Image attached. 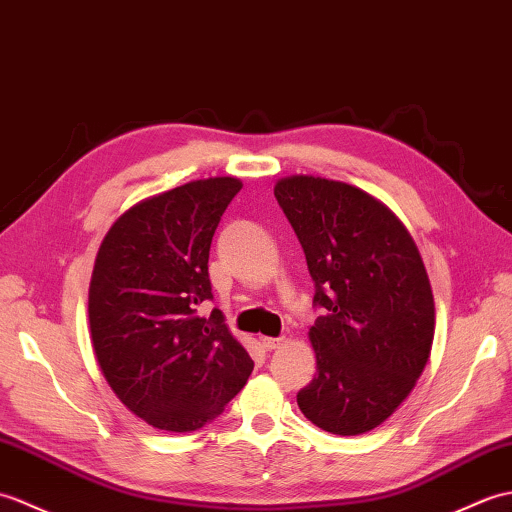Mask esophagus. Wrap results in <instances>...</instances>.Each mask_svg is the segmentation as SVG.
Wrapping results in <instances>:
<instances>
[{
    "label": "esophagus",
    "mask_w": 512,
    "mask_h": 512,
    "mask_svg": "<svg viewBox=\"0 0 512 512\" xmlns=\"http://www.w3.org/2000/svg\"><path fill=\"white\" fill-rule=\"evenodd\" d=\"M260 344H263L265 350H274L282 344V337H260Z\"/></svg>",
    "instance_id": "1"
}]
</instances>
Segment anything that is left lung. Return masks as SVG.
<instances>
[{
  "label": "left lung",
  "instance_id": "obj_1",
  "mask_svg": "<svg viewBox=\"0 0 512 512\" xmlns=\"http://www.w3.org/2000/svg\"><path fill=\"white\" fill-rule=\"evenodd\" d=\"M274 195L322 309L309 331L317 374L298 405L331 434H366L396 412L427 366L436 313L423 258L394 212L355 186L293 175Z\"/></svg>",
  "mask_w": 512,
  "mask_h": 512
}]
</instances>
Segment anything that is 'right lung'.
<instances>
[{"instance_id": "1", "label": "right lung", "mask_w": 512, "mask_h": 512, "mask_svg": "<svg viewBox=\"0 0 512 512\" xmlns=\"http://www.w3.org/2000/svg\"><path fill=\"white\" fill-rule=\"evenodd\" d=\"M236 177L197 179L135 203L102 238L89 328L111 390L146 423L184 434L212 423L254 361L212 309L208 258Z\"/></svg>"}]
</instances>
